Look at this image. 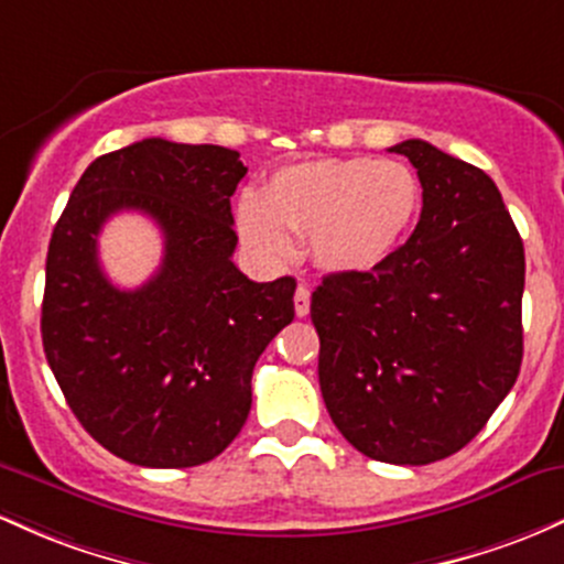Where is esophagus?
I'll use <instances>...</instances> for the list:
<instances>
[{"label": "esophagus", "mask_w": 564, "mask_h": 564, "mask_svg": "<svg viewBox=\"0 0 564 564\" xmlns=\"http://www.w3.org/2000/svg\"><path fill=\"white\" fill-rule=\"evenodd\" d=\"M295 314L299 316H306L308 314V306H312V290L306 288V284H299V290H295Z\"/></svg>", "instance_id": "1"}]
</instances>
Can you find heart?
Listing matches in <instances>:
<instances>
[{"label":"heart","mask_w":564,"mask_h":564,"mask_svg":"<svg viewBox=\"0 0 564 564\" xmlns=\"http://www.w3.org/2000/svg\"><path fill=\"white\" fill-rule=\"evenodd\" d=\"M421 210V181L410 164L376 156H322L280 167L261 197L237 205L239 237L269 263L293 256V234H308L322 269L357 274L394 256Z\"/></svg>","instance_id":"heart-1"}]
</instances>
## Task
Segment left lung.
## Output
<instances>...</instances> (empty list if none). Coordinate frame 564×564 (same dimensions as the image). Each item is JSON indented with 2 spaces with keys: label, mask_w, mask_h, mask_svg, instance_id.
Masks as SVG:
<instances>
[{
  "label": "left lung",
  "mask_w": 564,
  "mask_h": 564,
  "mask_svg": "<svg viewBox=\"0 0 564 564\" xmlns=\"http://www.w3.org/2000/svg\"><path fill=\"white\" fill-rule=\"evenodd\" d=\"M421 220L389 261L327 274L312 295L319 389L367 458L423 466L482 432L522 365L524 248L487 173L426 141Z\"/></svg>",
  "instance_id": "left-lung-1"
}]
</instances>
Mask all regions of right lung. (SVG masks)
Instances as JSON below:
<instances>
[{
	"label": "right lung",
	"instance_id": "obj_1",
	"mask_svg": "<svg viewBox=\"0 0 564 564\" xmlns=\"http://www.w3.org/2000/svg\"><path fill=\"white\" fill-rule=\"evenodd\" d=\"M248 167L224 145L143 138L85 170L47 250L42 346L68 408L106 451L151 469L213 460L242 432L252 367L295 316L293 276L231 261V194ZM161 226V271L119 291L97 261L111 214Z\"/></svg>",
	"mask_w": 564,
	"mask_h": 564
}]
</instances>
